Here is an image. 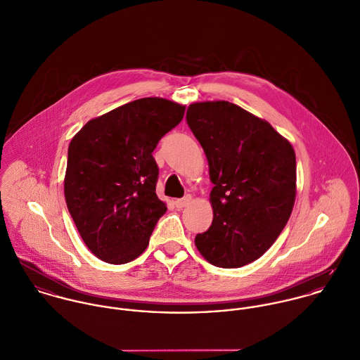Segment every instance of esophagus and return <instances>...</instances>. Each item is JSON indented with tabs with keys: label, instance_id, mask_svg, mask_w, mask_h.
<instances>
[{
	"label": "esophagus",
	"instance_id": "34e87169",
	"mask_svg": "<svg viewBox=\"0 0 360 360\" xmlns=\"http://www.w3.org/2000/svg\"><path fill=\"white\" fill-rule=\"evenodd\" d=\"M191 202H192V196H191V195H186L185 198L175 200V206H176L178 209H184V207H186L188 205H191Z\"/></svg>",
	"mask_w": 360,
	"mask_h": 360
}]
</instances>
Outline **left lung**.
<instances>
[{"label":"left lung","mask_w":360,"mask_h":360,"mask_svg":"<svg viewBox=\"0 0 360 360\" xmlns=\"http://www.w3.org/2000/svg\"><path fill=\"white\" fill-rule=\"evenodd\" d=\"M186 121L214 184L213 222L195 245L213 266H246L287 225L296 196L295 150L267 121L229 101L193 103Z\"/></svg>","instance_id":"1"}]
</instances>
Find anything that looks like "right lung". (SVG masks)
I'll return each instance as SVG.
<instances>
[{"label": "right lung", "mask_w": 360, "mask_h": 360, "mask_svg": "<svg viewBox=\"0 0 360 360\" xmlns=\"http://www.w3.org/2000/svg\"><path fill=\"white\" fill-rule=\"evenodd\" d=\"M185 105L144 97L90 120L68 147L64 193L89 250L111 264L135 260L167 212L155 195L158 141L184 118Z\"/></svg>", "instance_id": "obj_1"}]
</instances>
